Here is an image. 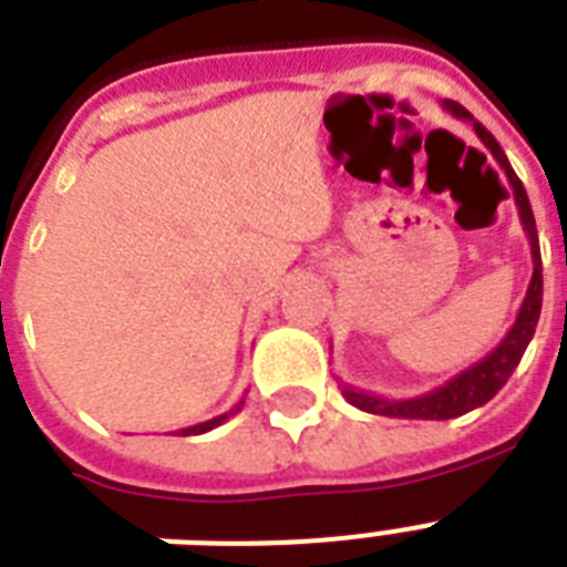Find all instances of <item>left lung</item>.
I'll list each match as a JSON object with an SVG mask.
<instances>
[{
  "label": "left lung",
  "mask_w": 567,
  "mask_h": 567,
  "mask_svg": "<svg viewBox=\"0 0 567 567\" xmlns=\"http://www.w3.org/2000/svg\"><path fill=\"white\" fill-rule=\"evenodd\" d=\"M444 109L453 114L456 120H471L474 123L476 137L483 141L485 150L494 155V162L501 164L506 179L512 185V194H515V205H518L520 223H524V231L529 238V252H533V279H529L527 297L520 302V311L512 329L506 332L501 344L494 347L492 353L483 355L480 362L471 364L467 371L456 373L453 379H447L444 385L432 388L421 396H409V400H388V396L368 394V391H359L353 385H344L341 382V394L347 396V403H353L355 409L371 414H385V417H409V421H450V417H458V414L471 412V409H480L492 400L506 379L512 377V371L518 368L520 355L527 350V344L536 336L538 315H542V249H538V231H536V217H533V208H529V196L520 185V179L512 171L509 158L501 150V144L494 141V135L483 123H476L474 114L467 109H462L458 102H444Z\"/></svg>",
  "instance_id": "1"
}]
</instances>
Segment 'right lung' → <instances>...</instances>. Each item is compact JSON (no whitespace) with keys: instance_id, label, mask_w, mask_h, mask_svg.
I'll return each instance as SVG.
<instances>
[{"instance_id":"right-lung-1","label":"right lung","mask_w":567,"mask_h":567,"mask_svg":"<svg viewBox=\"0 0 567 567\" xmlns=\"http://www.w3.org/2000/svg\"><path fill=\"white\" fill-rule=\"evenodd\" d=\"M240 405H244V400H240V403L235 405V409H229V412H223V414H217V417H212V421H205V423H196V426H188V430H179V435H203V432L214 430V426H220L223 421H229L231 414H235V412H240Z\"/></svg>"}]
</instances>
